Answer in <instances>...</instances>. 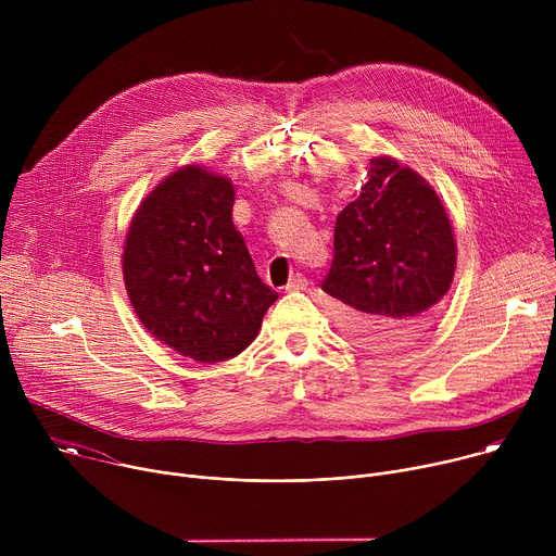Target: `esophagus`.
Listing matches in <instances>:
<instances>
[{"instance_id":"1","label":"esophagus","mask_w":556,"mask_h":556,"mask_svg":"<svg viewBox=\"0 0 556 556\" xmlns=\"http://www.w3.org/2000/svg\"><path fill=\"white\" fill-rule=\"evenodd\" d=\"M305 288H307V279H305V275H301V273L292 275V279H290V281H288V286H286V290H288V292L305 290Z\"/></svg>"}]
</instances>
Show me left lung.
<instances>
[{"instance_id": "8db88e82", "label": "left lung", "mask_w": 556, "mask_h": 556, "mask_svg": "<svg viewBox=\"0 0 556 556\" xmlns=\"http://www.w3.org/2000/svg\"><path fill=\"white\" fill-rule=\"evenodd\" d=\"M451 219L414 169L369 161L361 195L334 226V260L321 290L341 301L345 332L369 350H399L433 324L455 273Z\"/></svg>"}]
</instances>
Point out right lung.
<instances>
[{"mask_svg": "<svg viewBox=\"0 0 556 556\" xmlns=\"http://www.w3.org/2000/svg\"><path fill=\"white\" fill-rule=\"evenodd\" d=\"M232 182L187 165L157 185L127 230L123 277L140 324L198 363L244 352L277 292L232 224Z\"/></svg>", "mask_w": 556, "mask_h": 556, "instance_id": "1", "label": "right lung"}]
</instances>
